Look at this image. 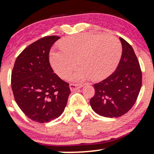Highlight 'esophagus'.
<instances>
[{"label":"esophagus","mask_w":154,"mask_h":154,"mask_svg":"<svg viewBox=\"0 0 154 154\" xmlns=\"http://www.w3.org/2000/svg\"><path fill=\"white\" fill-rule=\"evenodd\" d=\"M82 86L83 85H77V84H70L69 88L70 90H71V91H75L79 89V88H81Z\"/></svg>","instance_id":"esophagus-1"}]
</instances>
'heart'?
I'll use <instances>...</instances> for the list:
<instances>
[{"label":"heart","instance_id":"obj_1","mask_svg":"<svg viewBox=\"0 0 154 154\" xmlns=\"http://www.w3.org/2000/svg\"><path fill=\"white\" fill-rule=\"evenodd\" d=\"M60 48L51 53L53 68L65 78L75 68L77 60L81 67L69 77L77 82L91 77L95 80L107 77L116 69L122 54V44L115 36L93 33L69 37L61 42Z\"/></svg>","mask_w":154,"mask_h":154}]
</instances>
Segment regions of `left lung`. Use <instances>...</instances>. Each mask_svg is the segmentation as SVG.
<instances>
[{"instance_id":"obj_1","label":"left lung","mask_w":154,"mask_h":154,"mask_svg":"<svg viewBox=\"0 0 154 154\" xmlns=\"http://www.w3.org/2000/svg\"><path fill=\"white\" fill-rule=\"evenodd\" d=\"M122 54L115 72L94 84L95 95L90 100L92 109L105 117H119L135 104L142 85V72L133 48L119 38Z\"/></svg>"}]
</instances>
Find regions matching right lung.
Instances as JSON below:
<instances>
[{"mask_svg":"<svg viewBox=\"0 0 154 154\" xmlns=\"http://www.w3.org/2000/svg\"><path fill=\"white\" fill-rule=\"evenodd\" d=\"M60 37L46 36L26 47L16 59L11 88L17 105L32 121L49 122L61 115L70 91L69 83L54 73L51 48Z\"/></svg>","mask_w":154,"mask_h":154,"instance_id":"1","label":"right lung"}]
</instances>
